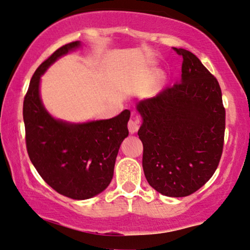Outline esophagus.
Instances as JSON below:
<instances>
[{
  "mask_svg": "<svg viewBox=\"0 0 250 250\" xmlns=\"http://www.w3.org/2000/svg\"><path fill=\"white\" fill-rule=\"evenodd\" d=\"M127 126H128L129 133H131V134L136 133L137 131H139V128H140V121L137 118L129 119Z\"/></svg>",
  "mask_w": 250,
  "mask_h": 250,
  "instance_id": "esophagus-1",
  "label": "esophagus"
}]
</instances>
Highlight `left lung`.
I'll return each instance as SVG.
<instances>
[{"label":"left lung","mask_w":250,"mask_h":250,"mask_svg":"<svg viewBox=\"0 0 250 250\" xmlns=\"http://www.w3.org/2000/svg\"><path fill=\"white\" fill-rule=\"evenodd\" d=\"M182 81L141 100L139 137L142 166L151 187L162 195L184 197L205 185L222 155L226 109L215 77L183 48Z\"/></svg>","instance_id":"1"}]
</instances>
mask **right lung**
Wrapping results in <instances>:
<instances>
[{
	"mask_svg": "<svg viewBox=\"0 0 250 250\" xmlns=\"http://www.w3.org/2000/svg\"><path fill=\"white\" fill-rule=\"evenodd\" d=\"M72 42L55 50L32 75L23 100L28 155L42 178L57 193L86 200L106 189L114 176L115 161L128 135L131 111L103 121L72 124L50 116L39 96L41 75L57 59L80 47Z\"/></svg>",
	"mask_w": 250,
	"mask_h": 250,
	"instance_id": "obj_1",
	"label": "right lung"
}]
</instances>
